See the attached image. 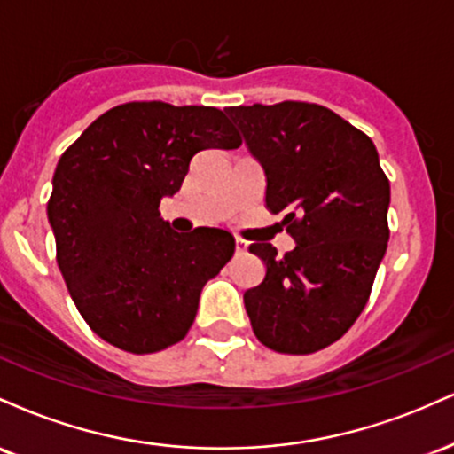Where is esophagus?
<instances>
[{"mask_svg": "<svg viewBox=\"0 0 454 454\" xmlns=\"http://www.w3.org/2000/svg\"><path fill=\"white\" fill-rule=\"evenodd\" d=\"M234 243H237V254H245V252H247V243H245L243 239L237 237V241H234Z\"/></svg>", "mask_w": 454, "mask_h": 454, "instance_id": "34e87169", "label": "esophagus"}]
</instances>
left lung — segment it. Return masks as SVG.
Masks as SVG:
<instances>
[{"instance_id": "8db88e82", "label": "left lung", "mask_w": 454, "mask_h": 454, "mask_svg": "<svg viewBox=\"0 0 454 454\" xmlns=\"http://www.w3.org/2000/svg\"><path fill=\"white\" fill-rule=\"evenodd\" d=\"M245 145L267 175V207L286 213L294 249L249 245L267 264L243 294L260 343L311 354L346 335L367 305L387 254L390 184L376 145L320 104L231 106Z\"/></svg>"}]
</instances>
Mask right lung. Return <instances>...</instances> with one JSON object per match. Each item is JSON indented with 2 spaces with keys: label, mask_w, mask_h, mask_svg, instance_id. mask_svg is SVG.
I'll return each mask as SVG.
<instances>
[{
  "label": "right lung",
  "mask_w": 454,
  "mask_h": 454,
  "mask_svg": "<svg viewBox=\"0 0 454 454\" xmlns=\"http://www.w3.org/2000/svg\"><path fill=\"white\" fill-rule=\"evenodd\" d=\"M220 108L128 102L59 158L46 215L76 309L104 341L151 354L181 341L200 293L234 254L222 228L175 232L160 202L202 149H237Z\"/></svg>",
  "instance_id": "1"
}]
</instances>
